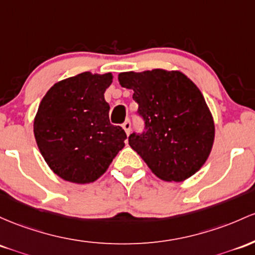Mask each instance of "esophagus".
I'll return each mask as SVG.
<instances>
[{"instance_id":"34e87169","label":"esophagus","mask_w":255,"mask_h":255,"mask_svg":"<svg viewBox=\"0 0 255 255\" xmlns=\"http://www.w3.org/2000/svg\"><path fill=\"white\" fill-rule=\"evenodd\" d=\"M122 127H123V129H125V132L127 133V135H128V134H129V132H130V121H129V120H127V121L123 123Z\"/></svg>"}]
</instances>
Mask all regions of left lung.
<instances>
[{
  "instance_id": "8db88e82",
  "label": "left lung",
  "mask_w": 255,
  "mask_h": 255,
  "mask_svg": "<svg viewBox=\"0 0 255 255\" xmlns=\"http://www.w3.org/2000/svg\"><path fill=\"white\" fill-rule=\"evenodd\" d=\"M133 89L145 132L132 133L130 147L164 181H183L205 164L214 142V121L197 86L183 72L163 69L121 72Z\"/></svg>"
}]
</instances>
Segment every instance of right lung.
Segmentation results:
<instances>
[{
  "mask_svg": "<svg viewBox=\"0 0 255 255\" xmlns=\"http://www.w3.org/2000/svg\"><path fill=\"white\" fill-rule=\"evenodd\" d=\"M111 83V72H82L53 85L41 100L33 134L44 161L64 180L93 183L125 146V130L109 120L104 93Z\"/></svg>",
  "mask_w": 255,
  "mask_h": 255,
  "instance_id": "obj_1",
  "label": "right lung"
}]
</instances>
